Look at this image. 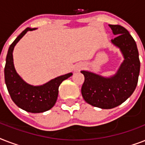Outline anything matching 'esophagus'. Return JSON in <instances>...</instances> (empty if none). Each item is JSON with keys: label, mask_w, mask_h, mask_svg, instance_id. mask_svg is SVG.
<instances>
[{"label": "esophagus", "mask_w": 145, "mask_h": 145, "mask_svg": "<svg viewBox=\"0 0 145 145\" xmlns=\"http://www.w3.org/2000/svg\"><path fill=\"white\" fill-rule=\"evenodd\" d=\"M83 67H84V65H79L78 66H77V68H76V70L79 71L80 69H81Z\"/></svg>", "instance_id": "esophagus-1"}]
</instances>
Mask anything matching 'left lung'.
<instances>
[{
	"mask_svg": "<svg viewBox=\"0 0 145 145\" xmlns=\"http://www.w3.org/2000/svg\"><path fill=\"white\" fill-rule=\"evenodd\" d=\"M117 37L111 40L119 47L124 61L117 73L110 78L82 71L85 80L81 88L84 100L91 105L110 109L121 105L133 93L140 72V60L136 43L129 31L119 25H109Z\"/></svg>",
	"mask_w": 145,
	"mask_h": 145,
	"instance_id": "1",
	"label": "left lung"
}]
</instances>
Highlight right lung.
Returning <instances> with one entry per match:
<instances>
[{
  "instance_id": "add662e5",
  "label": "right lung",
  "mask_w": 145,
  "mask_h": 145,
  "mask_svg": "<svg viewBox=\"0 0 145 145\" xmlns=\"http://www.w3.org/2000/svg\"><path fill=\"white\" fill-rule=\"evenodd\" d=\"M35 29L25 28L10 46L6 59L4 77L10 97L19 108L30 113H42L50 110L54 106L58 98L60 84L63 80L70 77L72 73L58 77L38 86L29 85L19 77L15 70L12 51L16 44L27 31Z\"/></svg>"
}]
</instances>
